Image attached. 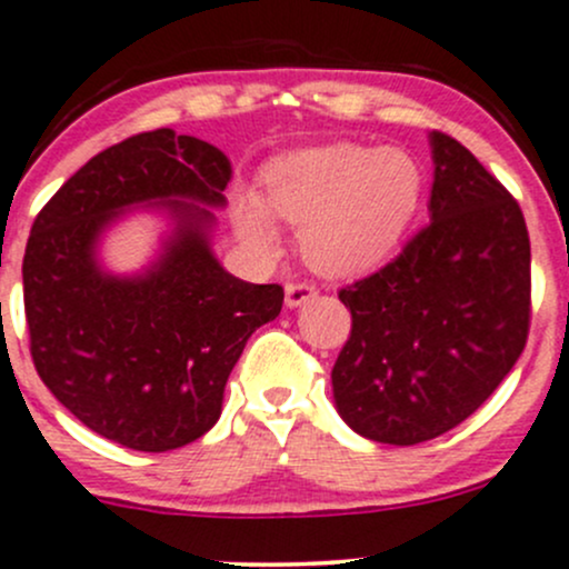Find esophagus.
<instances>
[{
    "label": "esophagus",
    "instance_id": "34e87169",
    "mask_svg": "<svg viewBox=\"0 0 569 569\" xmlns=\"http://www.w3.org/2000/svg\"><path fill=\"white\" fill-rule=\"evenodd\" d=\"M316 295H319V289H316L313 283H302V280L286 283V305H289V308H300V305L313 300Z\"/></svg>",
    "mask_w": 569,
    "mask_h": 569
}]
</instances>
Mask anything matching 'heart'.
Instances as JSON below:
<instances>
[{
  "label": "heart",
  "instance_id": "obj_1",
  "mask_svg": "<svg viewBox=\"0 0 569 569\" xmlns=\"http://www.w3.org/2000/svg\"><path fill=\"white\" fill-rule=\"evenodd\" d=\"M426 196V174L406 149L330 143L278 160L264 177V196L237 204V229L250 248L272 253V218L302 226L308 264L346 278L379 267L409 234Z\"/></svg>",
  "mask_w": 569,
  "mask_h": 569
}]
</instances>
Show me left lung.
Returning <instances> with one entry per match:
<instances>
[{
  "label": "left lung",
  "instance_id": "left-lung-1",
  "mask_svg": "<svg viewBox=\"0 0 569 569\" xmlns=\"http://www.w3.org/2000/svg\"><path fill=\"white\" fill-rule=\"evenodd\" d=\"M430 152V223L338 295L351 335L332 368L335 406L346 426L381 445H420L460 426L529 338L521 207L452 136L433 130Z\"/></svg>",
  "mask_w": 569,
  "mask_h": 569
}]
</instances>
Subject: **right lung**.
Returning <instances> with one entry per match:
<instances>
[{"label":"right lung","mask_w":569,"mask_h":569,"mask_svg":"<svg viewBox=\"0 0 569 569\" xmlns=\"http://www.w3.org/2000/svg\"><path fill=\"white\" fill-rule=\"evenodd\" d=\"M229 179L218 147L160 128L94 154L34 218L29 351L53 398L103 439L166 452L204 436L248 338L283 308L278 283H244L214 259L209 207H226ZM141 203L172 218L164 250L139 276L106 273L99 237Z\"/></svg>","instance_id":"1"}]
</instances>
